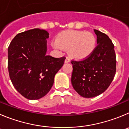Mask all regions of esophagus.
<instances>
[{"label": "esophagus", "mask_w": 129, "mask_h": 129, "mask_svg": "<svg viewBox=\"0 0 129 129\" xmlns=\"http://www.w3.org/2000/svg\"><path fill=\"white\" fill-rule=\"evenodd\" d=\"M70 61H71L70 58H69V57H67L66 58V60H65V63H69V62H70Z\"/></svg>", "instance_id": "34e87169"}]
</instances>
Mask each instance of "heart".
Masks as SVG:
<instances>
[{"instance_id":"1","label":"heart","mask_w":129,"mask_h":129,"mask_svg":"<svg viewBox=\"0 0 129 129\" xmlns=\"http://www.w3.org/2000/svg\"><path fill=\"white\" fill-rule=\"evenodd\" d=\"M97 38L92 32L66 30L56 37L53 46L58 50H69L71 57L82 60L88 57L95 49Z\"/></svg>"}]
</instances>
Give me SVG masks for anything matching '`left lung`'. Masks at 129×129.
Listing matches in <instances>:
<instances>
[{
  "instance_id": "left-lung-1",
  "label": "left lung",
  "mask_w": 129,
  "mask_h": 129,
  "mask_svg": "<svg viewBox=\"0 0 129 129\" xmlns=\"http://www.w3.org/2000/svg\"><path fill=\"white\" fill-rule=\"evenodd\" d=\"M97 46L88 57L72 60L71 83L76 92L85 98L101 94L107 90L116 73L115 46L105 34L94 29Z\"/></svg>"
}]
</instances>
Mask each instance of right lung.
Returning <instances> with one entry per match:
<instances>
[{"label": "right lung", "mask_w": 129, "mask_h": 129, "mask_svg": "<svg viewBox=\"0 0 129 129\" xmlns=\"http://www.w3.org/2000/svg\"><path fill=\"white\" fill-rule=\"evenodd\" d=\"M44 30L34 28L18 34L8 47V71L13 86L25 98L39 99L52 87L55 74L64 63L65 56L47 55Z\"/></svg>", "instance_id": "1"}]
</instances>
